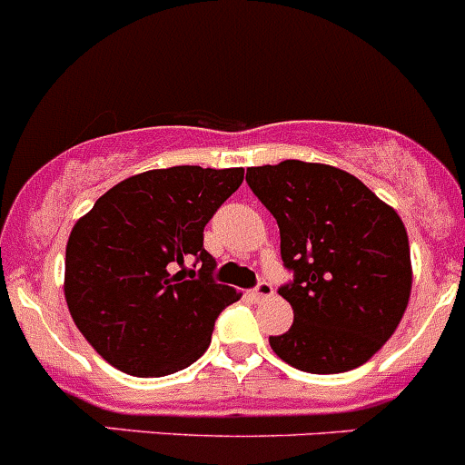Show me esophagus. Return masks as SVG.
<instances>
[{"label":"esophagus","instance_id":"esophagus-1","mask_svg":"<svg viewBox=\"0 0 465 465\" xmlns=\"http://www.w3.org/2000/svg\"><path fill=\"white\" fill-rule=\"evenodd\" d=\"M272 293H275V289H272L271 282H259L252 292H250V298H252L254 302H263L268 301V298H272Z\"/></svg>","mask_w":465,"mask_h":465}]
</instances>
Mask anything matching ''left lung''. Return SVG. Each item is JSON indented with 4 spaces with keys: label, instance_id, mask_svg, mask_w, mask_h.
<instances>
[{
    "label": "left lung",
    "instance_id": "1",
    "mask_svg": "<svg viewBox=\"0 0 465 465\" xmlns=\"http://www.w3.org/2000/svg\"><path fill=\"white\" fill-rule=\"evenodd\" d=\"M247 185L280 227L292 280L277 289L293 325L271 349L301 371L364 364L397 331L411 296V247L397 213L362 181L328 164L250 167Z\"/></svg>",
    "mask_w": 465,
    "mask_h": 465
}]
</instances>
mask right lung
Segmentation results:
<instances>
[{"instance_id": "right-lung-1", "label": "right lung", "mask_w": 465, "mask_h": 465, "mask_svg": "<svg viewBox=\"0 0 465 465\" xmlns=\"http://www.w3.org/2000/svg\"><path fill=\"white\" fill-rule=\"evenodd\" d=\"M242 167L153 169L121 181L73 227L66 302L112 367L153 379L181 371L211 344L220 312L236 302L218 284L203 227L241 188Z\"/></svg>"}]
</instances>
